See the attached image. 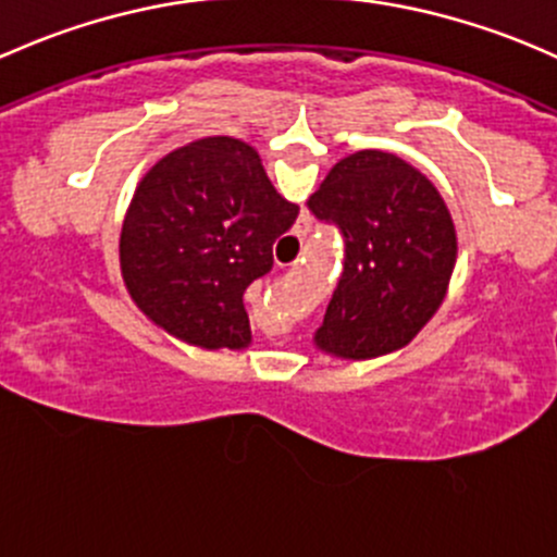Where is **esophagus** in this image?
Wrapping results in <instances>:
<instances>
[{"label": "esophagus", "instance_id": "obj_1", "mask_svg": "<svg viewBox=\"0 0 557 557\" xmlns=\"http://www.w3.org/2000/svg\"><path fill=\"white\" fill-rule=\"evenodd\" d=\"M294 331H296V336L298 338H304V336H307V320H296V323H294Z\"/></svg>", "mask_w": 557, "mask_h": 557}]
</instances>
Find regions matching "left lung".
I'll use <instances>...</instances> for the list:
<instances>
[{
    "mask_svg": "<svg viewBox=\"0 0 557 557\" xmlns=\"http://www.w3.org/2000/svg\"><path fill=\"white\" fill-rule=\"evenodd\" d=\"M338 259L320 349L368 362L406 347L446 301L450 263L441 200L417 173L360 151L333 168L309 200Z\"/></svg>",
    "mask_w": 557,
    "mask_h": 557,
    "instance_id": "left-lung-1",
    "label": "left lung"
}]
</instances>
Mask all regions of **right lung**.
Masks as SVG:
<instances>
[{"label":"right lung","instance_id":"1","mask_svg":"<svg viewBox=\"0 0 557 557\" xmlns=\"http://www.w3.org/2000/svg\"><path fill=\"white\" fill-rule=\"evenodd\" d=\"M256 171L250 146L191 144L149 173V189L165 191L171 213L122 261L125 290L191 347L248 344L245 294L272 267V239L294 221L290 213L256 219L243 197Z\"/></svg>","mask_w":557,"mask_h":557}]
</instances>
